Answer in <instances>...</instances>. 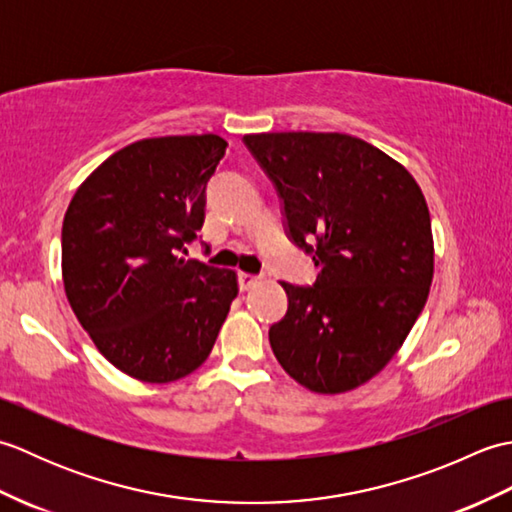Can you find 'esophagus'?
Listing matches in <instances>:
<instances>
[{"label":"esophagus","mask_w":512,"mask_h":512,"mask_svg":"<svg viewBox=\"0 0 512 512\" xmlns=\"http://www.w3.org/2000/svg\"><path fill=\"white\" fill-rule=\"evenodd\" d=\"M255 284H257V277L255 275L237 273V286H239V290H250Z\"/></svg>","instance_id":"1"}]
</instances>
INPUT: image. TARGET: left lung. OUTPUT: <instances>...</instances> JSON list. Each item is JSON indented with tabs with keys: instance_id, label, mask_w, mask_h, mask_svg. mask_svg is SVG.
Here are the masks:
<instances>
[{
	"instance_id": "obj_1",
	"label": "left lung",
	"mask_w": 512,
	"mask_h": 512,
	"mask_svg": "<svg viewBox=\"0 0 512 512\" xmlns=\"http://www.w3.org/2000/svg\"><path fill=\"white\" fill-rule=\"evenodd\" d=\"M273 180L288 237L317 266L312 286L281 284L288 312L270 325L279 365L317 394L367 383L407 339L433 279L424 195L385 151L347 134H248Z\"/></svg>"
}]
</instances>
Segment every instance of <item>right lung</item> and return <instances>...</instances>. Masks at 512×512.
I'll return each instance as SVG.
<instances>
[{
    "label": "right lung",
    "mask_w": 512,
    "mask_h": 512,
    "mask_svg": "<svg viewBox=\"0 0 512 512\" xmlns=\"http://www.w3.org/2000/svg\"><path fill=\"white\" fill-rule=\"evenodd\" d=\"M226 147L215 134L138 140L94 169L65 211V297L107 361L143 383L198 369L237 297L233 270L182 257Z\"/></svg>",
    "instance_id": "right-lung-1"
}]
</instances>
